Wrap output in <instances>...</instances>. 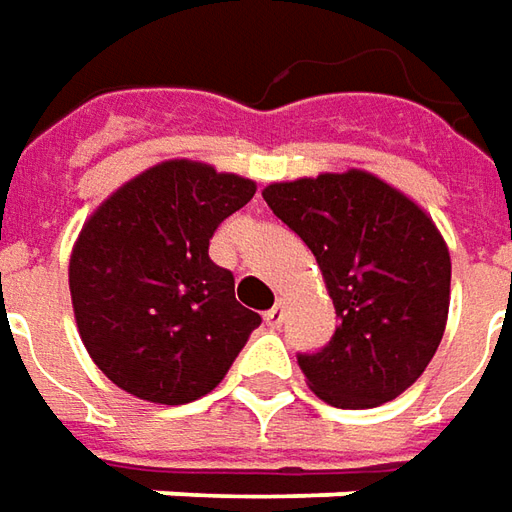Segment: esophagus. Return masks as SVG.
I'll return each instance as SVG.
<instances>
[{
  "label": "esophagus",
  "mask_w": 512,
  "mask_h": 512,
  "mask_svg": "<svg viewBox=\"0 0 512 512\" xmlns=\"http://www.w3.org/2000/svg\"><path fill=\"white\" fill-rule=\"evenodd\" d=\"M264 323H267L270 329H281V323H284V306L276 303L270 312H264Z\"/></svg>",
  "instance_id": "34e87169"
}]
</instances>
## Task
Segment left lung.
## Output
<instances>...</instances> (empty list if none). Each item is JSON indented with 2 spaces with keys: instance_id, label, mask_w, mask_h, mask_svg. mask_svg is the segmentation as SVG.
<instances>
[{
  "instance_id": "obj_1",
  "label": "left lung",
  "mask_w": 512,
  "mask_h": 512,
  "mask_svg": "<svg viewBox=\"0 0 512 512\" xmlns=\"http://www.w3.org/2000/svg\"><path fill=\"white\" fill-rule=\"evenodd\" d=\"M264 203L315 253L340 326L303 376L331 407L393 401L435 357L449 315L451 259L435 222L368 172L270 183Z\"/></svg>"
}]
</instances>
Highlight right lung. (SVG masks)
<instances>
[{
    "mask_svg": "<svg viewBox=\"0 0 512 512\" xmlns=\"http://www.w3.org/2000/svg\"><path fill=\"white\" fill-rule=\"evenodd\" d=\"M256 183L167 161L111 195L69 262L74 317L94 365L130 396L189 404L211 393L262 323L211 262L209 239Z\"/></svg>",
    "mask_w": 512,
    "mask_h": 512,
    "instance_id": "1",
    "label": "right lung"
}]
</instances>
